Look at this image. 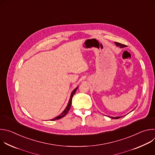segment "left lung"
<instances>
[{"instance_id":"1","label":"left lung","mask_w":155,"mask_h":155,"mask_svg":"<svg viewBox=\"0 0 155 155\" xmlns=\"http://www.w3.org/2000/svg\"><path fill=\"white\" fill-rule=\"evenodd\" d=\"M115 43L116 44V45L117 47H120L121 48H124V47H126V45H123V44H121L120 43H118V42H115ZM123 117V116H122ZM121 117H110V118H113V119H118L120 118H121Z\"/></svg>"}]
</instances>
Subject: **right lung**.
Masks as SVG:
<instances>
[{
  "label": "right lung",
  "instance_id": "obj_1",
  "mask_svg": "<svg viewBox=\"0 0 155 155\" xmlns=\"http://www.w3.org/2000/svg\"><path fill=\"white\" fill-rule=\"evenodd\" d=\"M78 86H77V87L75 88V89H74V91L72 92V93H71V94L70 99H69V102H68V104L67 107H66V108L64 109V111H63V112H62V113H61L59 116H58V117H56V118H53V119L51 120V121H54V120H59V119H60V118H61L64 117V116H65V115H66V114H67L68 113V112L69 111V110H70V108H71V105H72V99L73 96H74V94L75 93V92L77 91V89H78Z\"/></svg>",
  "mask_w": 155,
  "mask_h": 155
}]
</instances>
